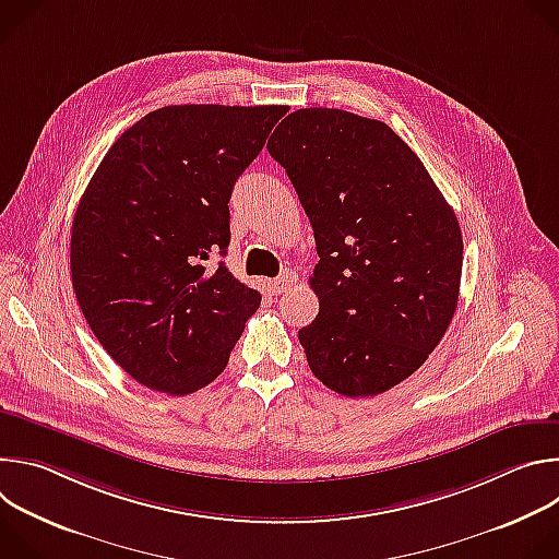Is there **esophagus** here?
Listing matches in <instances>:
<instances>
[{
  "label": "esophagus",
  "instance_id": "1",
  "mask_svg": "<svg viewBox=\"0 0 559 559\" xmlns=\"http://www.w3.org/2000/svg\"><path fill=\"white\" fill-rule=\"evenodd\" d=\"M294 283H296V274H294V272H283L278 278H274V281L267 283V292H270L272 296H278V294L287 292Z\"/></svg>",
  "mask_w": 559,
  "mask_h": 559
}]
</instances>
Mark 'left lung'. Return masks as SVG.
Here are the masks:
<instances>
[{
  "mask_svg": "<svg viewBox=\"0 0 559 559\" xmlns=\"http://www.w3.org/2000/svg\"><path fill=\"white\" fill-rule=\"evenodd\" d=\"M270 154L309 216L321 302L298 332L309 369L347 397L409 378L457 307L462 231L418 154L386 123L302 108L274 130Z\"/></svg>",
  "mask_w": 559,
  "mask_h": 559,
  "instance_id": "8db88e82",
  "label": "left lung"
}]
</instances>
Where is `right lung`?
I'll use <instances>...</instances> for the list:
<instances>
[{"label":"right lung","instance_id":"add662e5","mask_svg":"<svg viewBox=\"0 0 559 559\" xmlns=\"http://www.w3.org/2000/svg\"><path fill=\"white\" fill-rule=\"evenodd\" d=\"M287 106L158 108L106 152L70 234L72 289L112 360L147 389L210 384L261 294L221 261L229 197Z\"/></svg>","mask_w":559,"mask_h":559}]
</instances>
